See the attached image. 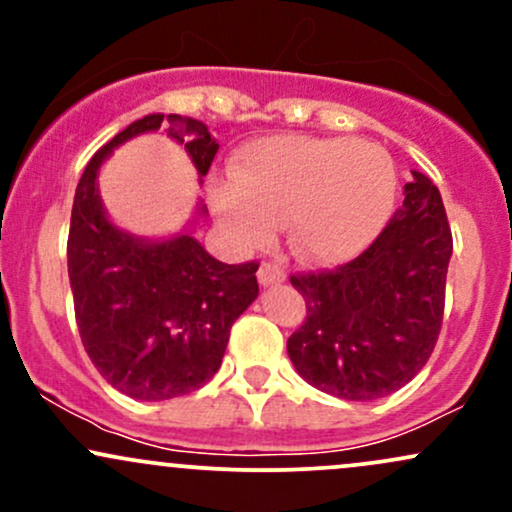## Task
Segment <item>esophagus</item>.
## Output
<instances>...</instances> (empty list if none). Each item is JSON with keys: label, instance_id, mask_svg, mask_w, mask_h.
Wrapping results in <instances>:
<instances>
[{"label": "esophagus", "instance_id": "obj_1", "mask_svg": "<svg viewBox=\"0 0 512 512\" xmlns=\"http://www.w3.org/2000/svg\"><path fill=\"white\" fill-rule=\"evenodd\" d=\"M257 279H260L262 286H272V284H281V281L286 279V274L281 272L279 267H274V264L264 262L262 267L257 269Z\"/></svg>", "mask_w": 512, "mask_h": 512}]
</instances>
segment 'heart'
Listing matches in <instances>:
<instances>
[{"mask_svg": "<svg viewBox=\"0 0 512 512\" xmlns=\"http://www.w3.org/2000/svg\"><path fill=\"white\" fill-rule=\"evenodd\" d=\"M395 185V168L380 146L289 134L245 146L233 185L214 180L209 199L243 248L264 243L284 221L301 260L339 262L378 236Z\"/></svg>", "mask_w": 512, "mask_h": 512, "instance_id": "b5f03b06", "label": "heart"}]
</instances>
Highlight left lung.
<instances>
[{
    "label": "left lung",
    "instance_id": "1",
    "mask_svg": "<svg viewBox=\"0 0 512 512\" xmlns=\"http://www.w3.org/2000/svg\"><path fill=\"white\" fill-rule=\"evenodd\" d=\"M450 255L438 187L414 170L402 207L356 260L291 276L308 308L286 342L298 375L349 402L407 385L438 342Z\"/></svg>",
    "mask_w": 512,
    "mask_h": 512
}]
</instances>
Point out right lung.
<instances>
[{
	"instance_id": "1",
	"label": "right lung",
	"mask_w": 512,
	"mask_h": 512,
	"mask_svg": "<svg viewBox=\"0 0 512 512\" xmlns=\"http://www.w3.org/2000/svg\"><path fill=\"white\" fill-rule=\"evenodd\" d=\"M185 144L199 178L219 144L204 122L161 113L115 134L93 154L76 185L67 264L76 325L93 366L115 390L161 402L199 390L214 378L233 322L255 301L257 262L214 260L190 231L146 240L117 228L98 195V170L127 139L156 132ZM199 207L197 214H204Z\"/></svg>"
}]
</instances>
